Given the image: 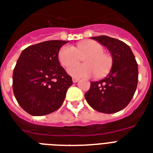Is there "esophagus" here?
I'll list each match as a JSON object with an SVG mask.
<instances>
[{"mask_svg": "<svg viewBox=\"0 0 153 153\" xmlns=\"http://www.w3.org/2000/svg\"><path fill=\"white\" fill-rule=\"evenodd\" d=\"M79 80V78H76V77H73V83H76Z\"/></svg>", "mask_w": 153, "mask_h": 153, "instance_id": "esophagus-1", "label": "esophagus"}]
</instances>
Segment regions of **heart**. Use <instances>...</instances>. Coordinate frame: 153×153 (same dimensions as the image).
Instances as JSON below:
<instances>
[{"label":"heart","mask_w":153,"mask_h":153,"mask_svg":"<svg viewBox=\"0 0 153 153\" xmlns=\"http://www.w3.org/2000/svg\"><path fill=\"white\" fill-rule=\"evenodd\" d=\"M82 57L85 63L74 65L79 62ZM60 63L68 68V74L75 77L89 76L95 74L100 77L110 70L112 65V56L104 52V47L95 41H85L80 42L75 48L70 45H65L58 53Z\"/></svg>","instance_id":"b5f03b06"}]
</instances>
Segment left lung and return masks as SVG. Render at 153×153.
<instances>
[{
	"label": "left lung",
	"mask_w": 153,
	"mask_h": 153,
	"mask_svg": "<svg viewBox=\"0 0 153 153\" xmlns=\"http://www.w3.org/2000/svg\"><path fill=\"white\" fill-rule=\"evenodd\" d=\"M91 38L108 49L112 66L106 77L91 82L85 97L98 112L115 113L125 108L134 96L138 82L137 60L129 46L123 41L107 36Z\"/></svg>",
	"instance_id": "left-lung-1"
}]
</instances>
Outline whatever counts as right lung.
I'll use <instances>...</instances> for the list:
<instances>
[{
	"label": "right lung",
	"mask_w": 153,
	"mask_h": 153,
	"mask_svg": "<svg viewBox=\"0 0 153 153\" xmlns=\"http://www.w3.org/2000/svg\"><path fill=\"white\" fill-rule=\"evenodd\" d=\"M68 41H48L28 46L16 61L13 89L21 107L32 116L55 112L62 105L73 80L58 60Z\"/></svg>",
	"instance_id": "right-lung-1"
}]
</instances>
